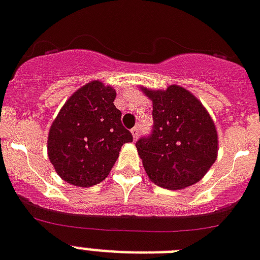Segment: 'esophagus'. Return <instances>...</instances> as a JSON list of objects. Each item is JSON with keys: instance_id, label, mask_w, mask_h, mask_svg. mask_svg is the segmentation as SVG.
I'll list each match as a JSON object with an SVG mask.
<instances>
[{"instance_id": "obj_1", "label": "esophagus", "mask_w": 260, "mask_h": 260, "mask_svg": "<svg viewBox=\"0 0 260 260\" xmlns=\"http://www.w3.org/2000/svg\"><path fill=\"white\" fill-rule=\"evenodd\" d=\"M139 131H140V126H139V125L134 126V128L131 129V132H132V136H134L135 140H136L137 137H139Z\"/></svg>"}]
</instances>
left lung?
<instances>
[{
	"label": "left lung",
	"mask_w": 260,
	"mask_h": 260,
	"mask_svg": "<svg viewBox=\"0 0 260 260\" xmlns=\"http://www.w3.org/2000/svg\"><path fill=\"white\" fill-rule=\"evenodd\" d=\"M152 100L153 129L136 148L152 182L177 190L197 184L217 160L218 135L202 103L184 87L144 88Z\"/></svg>",
	"instance_id": "8db88e82"
}]
</instances>
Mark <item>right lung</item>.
<instances>
[{
  "instance_id": "add662e5",
  "label": "right lung",
  "mask_w": 260,
  "mask_h": 260,
  "mask_svg": "<svg viewBox=\"0 0 260 260\" xmlns=\"http://www.w3.org/2000/svg\"><path fill=\"white\" fill-rule=\"evenodd\" d=\"M116 91L93 80L71 95L50 126L47 154L59 177L88 187L107 178L132 135L121 124Z\"/></svg>"
}]
</instances>
